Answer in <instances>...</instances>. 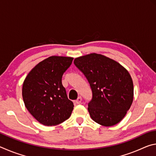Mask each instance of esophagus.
I'll return each mask as SVG.
<instances>
[{"label":"esophagus","mask_w":156,"mask_h":156,"mask_svg":"<svg viewBox=\"0 0 156 156\" xmlns=\"http://www.w3.org/2000/svg\"><path fill=\"white\" fill-rule=\"evenodd\" d=\"M81 102H82V98L80 96L78 97V98H77V100H76V104H80Z\"/></svg>","instance_id":"34e87169"}]
</instances>
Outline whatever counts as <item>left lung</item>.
Returning a JSON list of instances; mask_svg holds the SVG:
<instances>
[{
    "mask_svg": "<svg viewBox=\"0 0 156 156\" xmlns=\"http://www.w3.org/2000/svg\"><path fill=\"white\" fill-rule=\"evenodd\" d=\"M73 63L90 84L92 99L88 111L91 119L105 126L120 122L133 99V80L128 71L114 60L95 53L76 58Z\"/></svg>",
    "mask_w": 156,
    "mask_h": 156,
    "instance_id": "8db88e82",
    "label": "left lung"
}]
</instances>
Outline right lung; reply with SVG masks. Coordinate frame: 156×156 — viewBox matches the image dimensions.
<instances>
[{"label": "right lung", "mask_w": 156, "mask_h": 156, "mask_svg": "<svg viewBox=\"0 0 156 156\" xmlns=\"http://www.w3.org/2000/svg\"><path fill=\"white\" fill-rule=\"evenodd\" d=\"M73 58L52 56L36 65L23 83L22 95L27 109L45 126H55L70 117L73 103L68 99L62 77Z\"/></svg>", "instance_id": "right-lung-1"}]
</instances>
